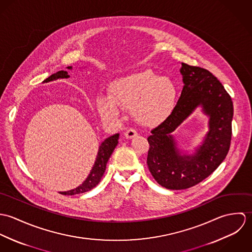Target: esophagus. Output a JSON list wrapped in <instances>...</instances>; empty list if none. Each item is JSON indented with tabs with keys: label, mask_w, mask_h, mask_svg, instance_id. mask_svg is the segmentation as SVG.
<instances>
[{
	"label": "esophagus",
	"mask_w": 252,
	"mask_h": 252,
	"mask_svg": "<svg viewBox=\"0 0 252 252\" xmlns=\"http://www.w3.org/2000/svg\"><path fill=\"white\" fill-rule=\"evenodd\" d=\"M137 135H138L137 131H136L135 129H133V128H129V129H127L126 132H125V137H126V139H132V138L136 137Z\"/></svg>",
	"instance_id": "34e87169"
}]
</instances>
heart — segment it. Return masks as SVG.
I'll return each instance as SVG.
<instances>
[{
  "mask_svg": "<svg viewBox=\"0 0 252 252\" xmlns=\"http://www.w3.org/2000/svg\"><path fill=\"white\" fill-rule=\"evenodd\" d=\"M178 90L166 76L150 70L134 72L109 83L108 98L97 100L101 117L112 121L121 109H133L136 120L143 125H154L166 118L176 105Z\"/></svg>",
  "mask_w": 252,
  "mask_h": 252,
  "instance_id": "1",
  "label": "heart"
}]
</instances>
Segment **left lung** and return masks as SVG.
<instances>
[{
  "instance_id": "left-lung-1",
  "label": "left lung",
  "mask_w": 252,
  "mask_h": 252,
  "mask_svg": "<svg viewBox=\"0 0 252 252\" xmlns=\"http://www.w3.org/2000/svg\"><path fill=\"white\" fill-rule=\"evenodd\" d=\"M183 89L172 113L147 138V166L161 186L181 190L213 174L228 154L234 113L231 96L208 70L181 63ZM199 104L210 116V131L195 156H180L172 132Z\"/></svg>"
}]
</instances>
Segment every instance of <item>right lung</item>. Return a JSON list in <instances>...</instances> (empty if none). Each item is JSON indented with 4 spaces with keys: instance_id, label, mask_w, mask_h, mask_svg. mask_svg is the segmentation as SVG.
<instances>
[{
    "instance_id": "1",
    "label": "right lung",
    "mask_w": 252,
    "mask_h": 252,
    "mask_svg": "<svg viewBox=\"0 0 252 252\" xmlns=\"http://www.w3.org/2000/svg\"><path fill=\"white\" fill-rule=\"evenodd\" d=\"M68 69L71 70L72 67H68ZM68 77H70V75L66 71H59L56 73L51 74L46 79H44L43 82H48V81H52V80H55L58 78H68ZM118 139H119V134H115L108 139H106L100 145L95 164H94L89 176L87 177V179L81 185H79L78 187L70 190V191L60 192V193L62 195H75V194L84 193V192H87V191L93 189L102 179V177L106 171L108 159H109L113 149L118 144Z\"/></svg>"
}]
</instances>
